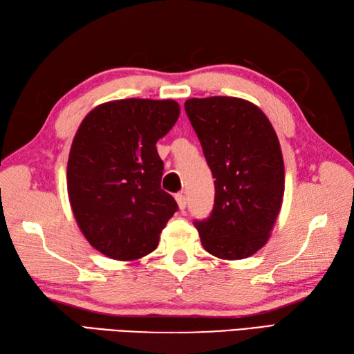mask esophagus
Here are the masks:
<instances>
[{
	"label": "esophagus",
	"mask_w": 354,
	"mask_h": 354,
	"mask_svg": "<svg viewBox=\"0 0 354 354\" xmlns=\"http://www.w3.org/2000/svg\"><path fill=\"white\" fill-rule=\"evenodd\" d=\"M175 199H176V202H178V207H179V209H181V212H184L185 209V205H187V199H185V196L183 193H178L176 196H175Z\"/></svg>",
	"instance_id": "1"
}]
</instances>
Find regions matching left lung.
<instances>
[{"mask_svg":"<svg viewBox=\"0 0 354 354\" xmlns=\"http://www.w3.org/2000/svg\"><path fill=\"white\" fill-rule=\"evenodd\" d=\"M184 106L216 178L213 212L194 221L202 246L222 260L251 257L266 245L284 194L274 127L259 106L237 97L189 99Z\"/></svg>","mask_w":354,"mask_h":354,"instance_id":"1","label":"left lung"}]
</instances>
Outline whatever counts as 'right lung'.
Masks as SVG:
<instances>
[{
	"label": "right lung",
	"instance_id": "1",
	"mask_svg": "<svg viewBox=\"0 0 354 354\" xmlns=\"http://www.w3.org/2000/svg\"><path fill=\"white\" fill-rule=\"evenodd\" d=\"M179 117L175 100L124 99L95 106L74 135L66 185L80 231L97 251L120 261L156 250L178 209L161 189L156 150Z\"/></svg>",
	"mask_w": 354,
	"mask_h": 354
}]
</instances>
